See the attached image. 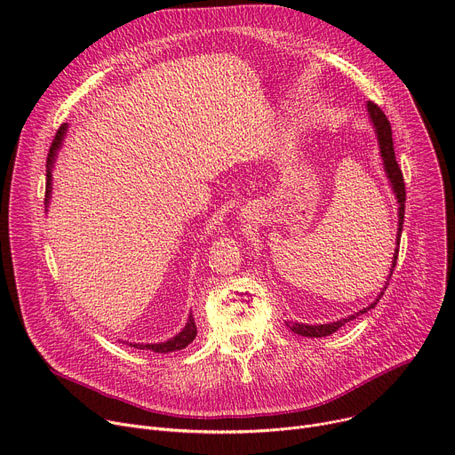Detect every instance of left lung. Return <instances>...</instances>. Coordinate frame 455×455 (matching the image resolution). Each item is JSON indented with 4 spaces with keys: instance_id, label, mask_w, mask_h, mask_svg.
Listing matches in <instances>:
<instances>
[{
    "instance_id": "obj_1",
    "label": "left lung",
    "mask_w": 455,
    "mask_h": 455,
    "mask_svg": "<svg viewBox=\"0 0 455 455\" xmlns=\"http://www.w3.org/2000/svg\"><path fill=\"white\" fill-rule=\"evenodd\" d=\"M368 111H370V116H371V123L375 126V132H377V139H379V148H380V156H382V161H384V170L389 177V183L393 187V192H395L397 196V201H399V228H397V249H395V254H393V267H391V275H393V268H395L397 265V256H399V245H401V234H403V223H404V203H406V185H404V177H403V170L399 168L397 164V159H395V149H393V139H391V126H389V120L387 116L384 115V111L375 104V102H368ZM389 275V278H391ZM387 287V283H386ZM386 287L382 289V292L379 294V298L373 301V304L366 309H362L347 318H342L339 322H331V323H322V325H306V323H298V322H285L287 327L296 332V335H301V337H311V339H318V337H329L332 335V332H337L342 325H346L349 320L360 316L368 313L370 309H373L377 306V301L382 298Z\"/></svg>"
}]
</instances>
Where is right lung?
Returning a JSON list of instances; mask_svg holds the SVG:
<instances>
[{
    "instance_id": "right-lung-1",
    "label": "right lung",
    "mask_w": 455,
    "mask_h": 455,
    "mask_svg": "<svg viewBox=\"0 0 455 455\" xmlns=\"http://www.w3.org/2000/svg\"><path fill=\"white\" fill-rule=\"evenodd\" d=\"M66 130H68V124H62V126H60V130H58V132H56V135H54V140H52V144H51L49 154H47L45 204H47L49 196H51V166H52V163H54V157H56V151H58L60 144H62V139H64ZM196 335H197V325H196L194 316L190 315V318H188V322H187L185 329L180 331L179 335H177V337H173L172 340L163 342V344H146V346H142V344H130V346H133V347H137V349H151V351H156V353H170V351H175V349H185V347H187V346L196 339Z\"/></svg>"
}]
</instances>
